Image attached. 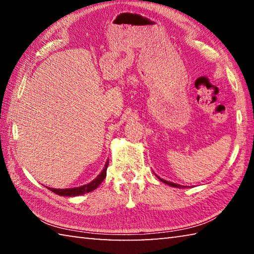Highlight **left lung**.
<instances>
[{"mask_svg":"<svg viewBox=\"0 0 254 254\" xmlns=\"http://www.w3.org/2000/svg\"><path fill=\"white\" fill-rule=\"evenodd\" d=\"M157 177L161 180L162 183H165V184H167V185H169V186H171V187H176V188H183V187H185V186H182V185H179V184H175V183H171V182H168V180H165V179H161L160 177H159V176H157Z\"/></svg>","mask_w":254,"mask_h":254,"instance_id":"left-lung-1","label":"left lung"}]
</instances>
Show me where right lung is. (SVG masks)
Here are the masks:
<instances>
[{
  "label": "right lung",
  "instance_id": "obj_1",
  "mask_svg": "<svg viewBox=\"0 0 254 254\" xmlns=\"http://www.w3.org/2000/svg\"><path fill=\"white\" fill-rule=\"evenodd\" d=\"M107 166H109V161H106L104 168H103V170L101 171V174L98 175L95 179L92 180L91 183L83 185V186L74 187V188H65V189H56V188H48V189L51 191H54L55 194H57L59 196H68V197L79 196V195L86 194V192H91V191L94 190V189H96L98 186H100L103 180L105 179Z\"/></svg>",
  "mask_w": 254,
  "mask_h": 254
}]
</instances>
